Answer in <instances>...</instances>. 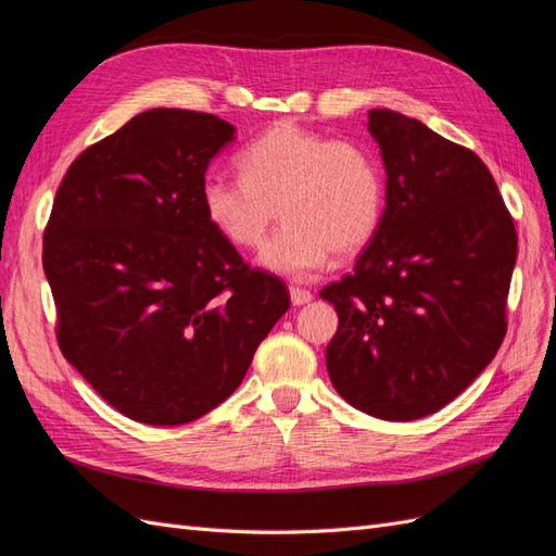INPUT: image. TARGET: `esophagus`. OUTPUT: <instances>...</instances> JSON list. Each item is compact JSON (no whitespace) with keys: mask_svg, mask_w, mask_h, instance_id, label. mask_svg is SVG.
Here are the masks:
<instances>
[{"mask_svg":"<svg viewBox=\"0 0 556 556\" xmlns=\"http://www.w3.org/2000/svg\"><path fill=\"white\" fill-rule=\"evenodd\" d=\"M290 299H292V306H306L313 301V294L304 288H290Z\"/></svg>","mask_w":556,"mask_h":556,"instance_id":"34e87169","label":"esophagus"}]
</instances>
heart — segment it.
Wrapping results in <instances>:
<instances>
[{
    "mask_svg": "<svg viewBox=\"0 0 556 556\" xmlns=\"http://www.w3.org/2000/svg\"><path fill=\"white\" fill-rule=\"evenodd\" d=\"M241 178L211 176L201 206L213 229L237 248H260V264L288 278H313L336 252H359L380 225L384 185L371 150L296 123H276L239 157Z\"/></svg>",
    "mask_w": 556,
    "mask_h": 556,
    "instance_id": "1",
    "label": "heart"
}]
</instances>
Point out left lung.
Returning <instances> with one entry per match:
<instances>
[{
	"label": "left lung",
	"mask_w": 556,
	"mask_h": 556,
	"mask_svg": "<svg viewBox=\"0 0 556 556\" xmlns=\"http://www.w3.org/2000/svg\"><path fill=\"white\" fill-rule=\"evenodd\" d=\"M384 211L355 271L319 292L339 313L327 371L392 422L441 410L496 355L517 231L484 162L415 117L368 111Z\"/></svg>",
	"instance_id": "1"
}]
</instances>
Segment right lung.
Returning <instances> with one entry per match:
<instances>
[{"label":"right lung","instance_id":"add662e5","mask_svg":"<svg viewBox=\"0 0 556 556\" xmlns=\"http://www.w3.org/2000/svg\"><path fill=\"white\" fill-rule=\"evenodd\" d=\"M211 113L150 109L74 160L43 233L64 359L129 419L192 422L233 394L290 292L201 206L233 141Z\"/></svg>","mask_w":556,"mask_h":556}]
</instances>
